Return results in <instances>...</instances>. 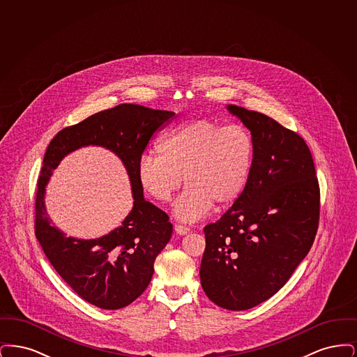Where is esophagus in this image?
I'll list each match as a JSON object with an SVG mask.
<instances>
[{
    "instance_id": "obj_1",
    "label": "esophagus",
    "mask_w": 357,
    "mask_h": 357,
    "mask_svg": "<svg viewBox=\"0 0 357 357\" xmlns=\"http://www.w3.org/2000/svg\"><path fill=\"white\" fill-rule=\"evenodd\" d=\"M175 233L176 234H179V236H185V234H187L188 231H190V229L188 227H186V226H182V225H175Z\"/></svg>"
}]
</instances>
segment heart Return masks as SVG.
Masks as SVG:
<instances>
[{
	"label": "heart",
	"mask_w": 357,
	"mask_h": 357,
	"mask_svg": "<svg viewBox=\"0 0 357 357\" xmlns=\"http://www.w3.org/2000/svg\"><path fill=\"white\" fill-rule=\"evenodd\" d=\"M159 153L142 155L137 182L158 202L170 201L182 185L187 188L172 204L178 220L194 222L215 206L236 204L249 182L255 159V140L242 126L213 119L183 123L162 137Z\"/></svg>",
	"instance_id": "b5f03b06"
}]
</instances>
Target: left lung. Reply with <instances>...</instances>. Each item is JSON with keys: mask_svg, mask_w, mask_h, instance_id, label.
Wrapping results in <instances>:
<instances>
[{"mask_svg": "<svg viewBox=\"0 0 357 357\" xmlns=\"http://www.w3.org/2000/svg\"><path fill=\"white\" fill-rule=\"evenodd\" d=\"M252 132L255 159L245 191L204 226L201 285L229 310L274 296L309 253L319 227L320 188L305 140L275 120L227 105Z\"/></svg>", "mask_w": 357, "mask_h": 357, "instance_id": "left-lung-1", "label": "left lung"}]
</instances>
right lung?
<instances>
[{"instance_id":"add662e5","label":"right lung","mask_w":357,"mask_h":357,"mask_svg":"<svg viewBox=\"0 0 357 357\" xmlns=\"http://www.w3.org/2000/svg\"><path fill=\"white\" fill-rule=\"evenodd\" d=\"M175 112L120 104L61 130L47 149L36 195V237L54 271L83 300L115 310L130 305L149 287L153 262L172 234L165 211L147 202L137 182V165L150 139ZM86 145L115 153L130 178L135 204L122 225L95 240L67 238L51 225L45 187L59 162Z\"/></svg>"}]
</instances>
